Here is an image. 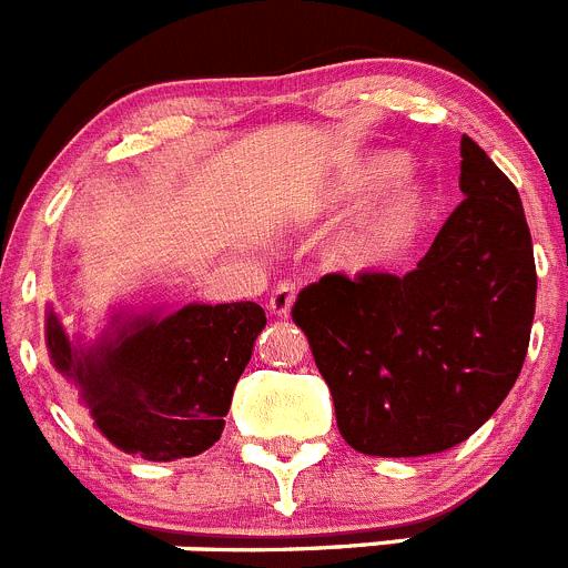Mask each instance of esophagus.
<instances>
[{"label": "esophagus", "mask_w": 568, "mask_h": 568, "mask_svg": "<svg viewBox=\"0 0 568 568\" xmlns=\"http://www.w3.org/2000/svg\"><path fill=\"white\" fill-rule=\"evenodd\" d=\"M296 291H300V283H296V280H283V283H277V288L272 291V300H268L272 314L288 316L291 305H294L296 300Z\"/></svg>", "instance_id": "1"}]
</instances>
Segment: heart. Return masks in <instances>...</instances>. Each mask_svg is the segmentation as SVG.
<instances>
[{
  "label": "heart",
  "mask_w": 568,
  "mask_h": 568,
  "mask_svg": "<svg viewBox=\"0 0 568 568\" xmlns=\"http://www.w3.org/2000/svg\"><path fill=\"white\" fill-rule=\"evenodd\" d=\"M381 168H389V162H381ZM412 215H415V193L400 190V193L384 206V212H381L378 219L364 230V235L358 237V252L378 254L395 246V243L404 237V232L409 230Z\"/></svg>",
  "instance_id": "heart-1"
}]
</instances>
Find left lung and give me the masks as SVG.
Listing matches in <instances>:
<instances>
[{
	"label": "left lung",
	"mask_w": 568,
	"mask_h": 568,
	"mask_svg": "<svg viewBox=\"0 0 568 568\" xmlns=\"http://www.w3.org/2000/svg\"><path fill=\"white\" fill-rule=\"evenodd\" d=\"M459 156L465 199L415 272L325 274L291 308L338 432L367 457L459 445L499 409L527 358L538 274L521 199L465 134Z\"/></svg>",
	"instance_id": "8db88e82"
}]
</instances>
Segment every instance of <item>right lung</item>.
Segmentation results:
<instances>
[{"mask_svg":"<svg viewBox=\"0 0 568 568\" xmlns=\"http://www.w3.org/2000/svg\"><path fill=\"white\" fill-rule=\"evenodd\" d=\"M263 327L257 302L184 305L171 316H114L94 347H81L50 308L47 349L52 367L81 389V404L111 445L171 463L219 443Z\"/></svg>","mask_w":568,"mask_h":568,"instance_id":"obj_1","label":"right lung"}]
</instances>
